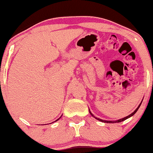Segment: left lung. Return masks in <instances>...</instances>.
I'll return each mask as SVG.
<instances>
[{"mask_svg":"<svg viewBox=\"0 0 153 153\" xmlns=\"http://www.w3.org/2000/svg\"><path fill=\"white\" fill-rule=\"evenodd\" d=\"M142 102L140 103V104L139 105V106H138L137 108H136V109L135 110V111H134V112H132L131 113V114H129L128 116H127V117H123V118H122V119H120V120H115V121H109V120H101V119H99V118H97V117H95L94 115H93V114H92L91 113V111H90V110L89 109V112H90V114H91L92 116L93 117H94L95 118H96V120H99V121H101V122H103V123H120V122H122V121H124L125 120H126V119H128V118H129V117H131V116H133L134 115V114H135V113L136 112V111H137V110L139 109V108L140 107V106H141V104H142Z\"/></svg>","mask_w":153,"mask_h":153,"instance_id":"left-lung-1","label":"left lung"}]
</instances>
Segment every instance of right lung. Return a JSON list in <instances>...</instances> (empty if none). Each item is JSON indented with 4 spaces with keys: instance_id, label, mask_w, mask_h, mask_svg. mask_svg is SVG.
Listing matches in <instances>:
<instances>
[{
    "instance_id": "right-lung-1",
    "label": "right lung",
    "mask_w": 153,
    "mask_h": 153,
    "mask_svg": "<svg viewBox=\"0 0 153 153\" xmlns=\"http://www.w3.org/2000/svg\"><path fill=\"white\" fill-rule=\"evenodd\" d=\"M59 119H60V118H59ZM59 119H57V120H55V122H56V121H57V120H59Z\"/></svg>"
}]
</instances>
